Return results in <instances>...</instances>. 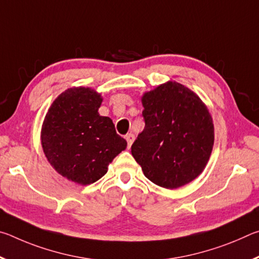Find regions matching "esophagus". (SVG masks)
Here are the masks:
<instances>
[{"mask_svg": "<svg viewBox=\"0 0 259 259\" xmlns=\"http://www.w3.org/2000/svg\"><path fill=\"white\" fill-rule=\"evenodd\" d=\"M125 139H126V142H128V146L130 147L131 144H133L134 140H135V136L133 134H128L125 136Z\"/></svg>", "mask_w": 259, "mask_h": 259, "instance_id": "1", "label": "esophagus"}]
</instances>
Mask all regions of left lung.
Masks as SVG:
<instances>
[{
    "label": "left lung",
    "instance_id": "left-lung-1",
    "mask_svg": "<svg viewBox=\"0 0 259 259\" xmlns=\"http://www.w3.org/2000/svg\"><path fill=\"white\" fill-rule=\"evenodd\" d=\"M145 128L131 154L145 177L161 187L178 188L203 171L213 146L208 108L192 90L169 81L144 94Z\"/></svg>",
    "mask_w": 259,
    "mask_h": 259
}]
</instances>
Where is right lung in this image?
<instances>
[{"label":"right lung","instance_id":"right-lung-1","mask_svg":"<svg viewBox=\"0 0 259 259\" xmlns=\"http://www.w3.org/2000/svg\"><path fill=\"white\" fill-rule=\"evenodd\" d=\"M103 98L90 88H69L55 99L41 130L49 163L68 181L89 185L107 172V166L126 142L113 121L100 116Z\"/></svg>","mask_w":259,"mask_h":259}]
</instances>
